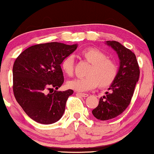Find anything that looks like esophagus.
Listing matches in <instances>:
<instances>
[{"mask_svg":"<svg viewBox=\"0 0 154 154\" xmlns=\"http://www.w3.org/2000/svg\"><path fill=\"white\" fill-rule=\"evenodd\" d=\"M77 94H78L79 95H80V96H82V97H88V93H77Z\"/></svg>","mask_w":154,"mask_h":154,"instance_id":"esophagus-1","label":"esophagus"}]
</instances>
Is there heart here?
Segmentation results:
<instances>
[{"mask_svg":"<svg viewBox=\"0 0 154 154\" xmlns=\"http://www.w3.org/2000/svg\"><path fill=\"white\" fill-rule=\"evenodd\" d=\"M80 57L91 63L86 73L88 76L69 81V88L79 92L88 91L97 86L100 88H107L115 81L119 71L117 64L114 60L108 59L103 51L97 48H87L80 53ZM61 68L65 75L72 76L75 69L73 57H65L61 62Z\"/></svg>","mask_w":154,"mask_h":154,"instance_id":"obj_1","label":"heart"}]
</instances>
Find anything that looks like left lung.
Instances as JSON below:
<instances>
[{"instance_id": "left-lung-1", "label": "left lung", "mask_w": 154, "mask_h": 154, "mask_svg": "<svg viewBox=\"0 0 154 154\" xmlns=\"http://www.w3.org/2000/svg\"><path fill=\"white\" fill-rule=\"evenodd\" d=\"M106 43L117 53L120 66L115 81L109 88L111 92H106V95L100 98L98 106L92 111L96 119L103 121L114 119L128 107L140 75L139 65L133 52L119 42Z\"/></svg>"}]
</instances>
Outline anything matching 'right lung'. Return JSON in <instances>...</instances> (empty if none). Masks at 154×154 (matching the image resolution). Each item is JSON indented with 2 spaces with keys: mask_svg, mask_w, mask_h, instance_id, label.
I'll return each mask as SVG.
<instances>
[{
  "mask_svg": "<svg viewBox=\"0 0 154 154\" xmlns=\"http://www.w3.org/2000/svg\"><path fill=\"white\" fill-rule=\"evenodd\" d=\"M77 48V44L69 45L57 42L38 44L26 48L15 60L14 95L34 121L50 125L63 116L66 100L74 91H57L64 80L61 64Z\"/></svg>",
  "mask_w": 154,
  "mask_h": 154,
  "instance_id": "right-lung-1",
  "label": "right lung"
}]
</instances>
